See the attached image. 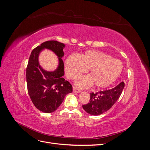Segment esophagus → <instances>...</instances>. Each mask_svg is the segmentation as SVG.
Segmentation results:
<instances>
[{"mask_svg": "<svg viewBox=\"0 0 150 150\" xmlns=\"http://www.w3.org/2000/svg\"><path fill=\"white\" fill-rule=\"evenodd\" d=\"M81 91L78 88H76V87H74V86H73V92L74 93H80Z\"/></svg>", "mask_w": 150, "mask_h": 150, "instance_id": "34e87169", "label": "esophagus"}]
</instances>
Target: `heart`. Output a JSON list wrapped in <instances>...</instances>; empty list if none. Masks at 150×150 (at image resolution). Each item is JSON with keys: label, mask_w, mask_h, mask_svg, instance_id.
Segmentation results:
<instances>
[{"label": "heart", "mask_w": 150, "mask_h": 150, "mask_svg": "<svg viewBox=\"0 0 150 150\" xmlns=\"http://www.w3.org/2000/svg\"><path fill=\"white\" fill-rule=\"evenodd\" d=\"M89 69V76L79 78L76 85L88 88L93 83L98 88H106L119 78L122 71L120 60L103 52L89 50L81 56L72 54L65 62V72L67 78L76 80Z\"/></svg>", "instance_id": "b5f03b06"}]
</instances>
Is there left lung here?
Wrapping results in <instances>:
<instances>
[{"label": "left lung", "mask_w": 150, "mask_h": 150, "mask_svg": "<svg viewBox=\"0 0 150 150\" xmlns=\"http://www.w3.org/2000/svg\"><path fill=\"white\" fill-rule=\"evenodd\" d=\"M125 87V83L121 82L111 89L94 93H90L89 102L83 105L84 110L90 115H101L114 105L121 96Z\"/></svg>", "instance_id": "obj_1"}]
</instances>
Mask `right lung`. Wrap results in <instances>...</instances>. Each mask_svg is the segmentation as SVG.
Instances as JSON below:
<instances>
[{"label": "right lung", "instance_id": "obj_1", "mask_svg": "<svg viewBox=\"0 0 150 150\" xmlns=\"http://www.w3.org/2000/svg\"><path fill=\"white\" fill-rule=\"evenodd\" d=\"M65 45L56 40H48L32 51L26 68L28 93L35 108L46 113L56 111L64 101L66 95L72 92V86L63 78L64 74V56ZM52 50L59 57V66L53 72L44 70L40 66L38 57L43 48Z\"/></svg>", "mask_w": 150, "mask_h": 150}]
</instances>
